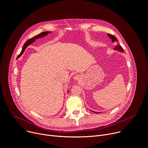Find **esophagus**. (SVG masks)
Masks as SVG:
<instances>
[{"label": "esophagus", "instance_id": "34e87169", "mask_svg": "<svg viewBox=\"0 0 148 148\" xmlns=\"http://www.w3.org/2000/svg\"><path fill=\"white\" fill-rule=\"evenodd\" d=\"M80 79V76L79 75H75V76H73V80H75V81H77V80H79Z\"/></svg>", "mask_w": 148, "mask_h": 148}]
</instances>
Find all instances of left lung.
Segmentation results:
<instances>
[{"label": "left lung", "instance_id": "8db88e82", "mask_svg": "<svg viewBox=\"0 0 148 148\" xmlns=\"http://www.w3.org/2000/svg\"><path fill=\"white\" fill-rule=\"evenodd\" d=\"M107 36H108V37L111 40V41H112V43L114 44L115 43V45H114V48H113V49L114 50H116V51H119L121 52H124V50L123 49V48H122V47L119 44V41H118V40L117 38L112 36V35H111L110 34H107ZM92 112H96V113H97V114H99L101 112H96V111H92L91 110Z\"/></svg>", "mask_w": 148, "mask_h": 148}]
</instances>
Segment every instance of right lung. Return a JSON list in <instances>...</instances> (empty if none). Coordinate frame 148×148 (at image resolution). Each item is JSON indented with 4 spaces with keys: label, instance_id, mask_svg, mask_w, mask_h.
Listing matches in <instances>:
<instances>
[{
    "label": "right lung",
    "instance_id": "right-lung-1",
    "mask_svg": "<svg viewBox=\"0 0 148 148\" xmlns=\"http://www.w3.org/2000/svg\"><path fill=\"white\" fill-rule=\"evenodd\" d=\"M52 33L51 32H42V33H40V34H38V35H37V36H34V37L32 38L31 39H29V40H27V41L24 43V45H23V48H22V50H21L20 53V54L18 55V56H17V59H18V58H20V57L23 55V53H24V52L25 49H26V48H27L28 46H29L30 44H32V43H33L34 42H35L36 40L38 39V38H42V37H44L47 36L49 33ZM68 92H69V90H68Z\"/></svg>",
    "mask_w": 148,
    "mask_h": 148
}]
</instances>
